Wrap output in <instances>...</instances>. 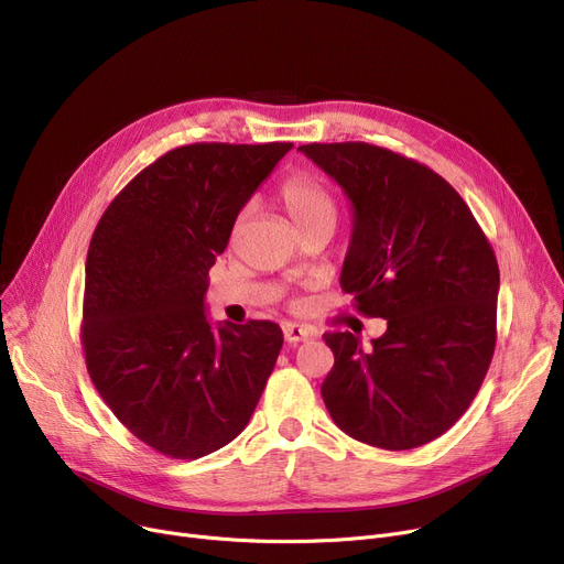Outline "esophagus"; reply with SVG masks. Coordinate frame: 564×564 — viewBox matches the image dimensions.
<instances>
[{"label":"esophagus","instance_id":"1","mask_svg":"<svg viewBox=\"0 0 564 564\" xmlns=\"http://www.w3.org/2000/svg\"><path fill=\"white\" fill-rule=\"evenodd\" d=\"M311 336H313V332L308 327H304V324H297V322H288L285 327H283V338L290 345H297L302 340H308Z\"/></svg>","mask_w":564,"mask_h":564}]
</instances>
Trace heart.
<instances>
[{
    "label": "heart",
    "mask_w": 564,
    "mask_h": 564,
    "mask_svg": "<svg viewBox=\"0 0 564 564\" xmlns=\"http://www.w3.org/2000/svg\"><path fill=\"white\" fill-rule=\"evenodd\" d=\"M279 198L290 215L292 224L297 230L317 224V221H332L336 224L338 205L334 194L324 187L315 175L311 173H292L279 187ZM251 210V205H245L240 215H237V224L245 221Z\"/></svg>",
    "instance_id": "b5f03b06"
}]
</instances>
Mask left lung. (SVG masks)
Returning a JSON list of instances; mask_svg holds the SVG:
<instances>
[{"label":"left lung","mask_w":564,"mask_h":564,"mask_svg":"<svg viewBox=\"0 0 564 564\" xmlns=\"http://www.w3.org/2000/svg\"><path fill=\"white\" fill-rule=\"evenodd\" d=\"M345 189L354 230L340 285L389 329L370 349L324 334L322 398L351 438L411 451L448 432L478 395L496 347L498 262L480 224L430 166L366 141L300 145Z\"/></svg>","instance_id":"obj_1"}]
</instances>
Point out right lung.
<instances>
[{
    "label": "right lung",
    "instance_id": "add662e5",
    "mask_svg": "<svg viewBox=\"0 0 564 564\" xmlns=\"http://www.w3.org/2000/svg\"><path fill=\"white\" fill-rule=\"evenodd\" d=\"M290 141L173 148L100 217L86 256L82 349L100 398L171 459L210 455L240 434L283 332L270 319L205 317L207 272Z\"/></svg>",
    "mask_w": 564,
    "mask_h": 564
}]
</instances>
